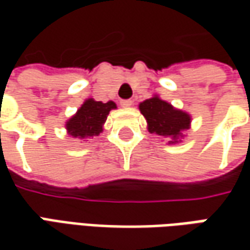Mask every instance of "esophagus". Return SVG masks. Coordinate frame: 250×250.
I'll return each instance as SVG.
<instances>
[{"mask_svg":"<svg viewBox=\"0 0 250 250\" xmlns=\"http://www.w3.org/2000/svg\"><path fill=\"white\" fill-rule=\"evenodd\" d=\"M133 105V101L132 100H122L121 101V107H124V108H130Z\"/></svg>","mask_w":250,"mask_h":250,"instance_id":"obj_1","label":"esophagus"}]
</instances>
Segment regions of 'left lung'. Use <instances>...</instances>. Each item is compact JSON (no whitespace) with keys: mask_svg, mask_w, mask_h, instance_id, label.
Listing matches in <instances>:
<instances>
[{"mask_svg":"<svg viewBox=\"0 0 250 250\" xmlns=\"http://www.w3.org/2000/svg\"><path fill=\"white\" fill-rule=\"evenodd\" d=\"M139 111L147 122V130L160 138H167L169 145L181 143L184 132L190 128L192 117L187 111L178 110L157 94L139 104Z\"/></svg>","mask_w":250,"mask_h":250,"instance_id":"8db88e82","label":"left lung"}]
</instances>
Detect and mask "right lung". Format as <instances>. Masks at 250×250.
Instances as JSON below:
<instances>
[{
    "mask_svg": "<svg viewBox=\"0 0 250 250\" xmlns=\"http://www.w3.org/2000/svg\"><path fill=\"white\" fill-rule=\"evenodd\" d=\"M117 104L114 101H96L94 99H87L83 101V104L73 114L69 120L65 122L66 133L72 138L87 140L93 139L94 136H99L107 117L111 110H115Z\"/></svg>",
    "mask_w": 250,
    "mask_h": 250,
    "instance_id": "right-lung-1",
    "label": "right lung"
}]
</instances>
